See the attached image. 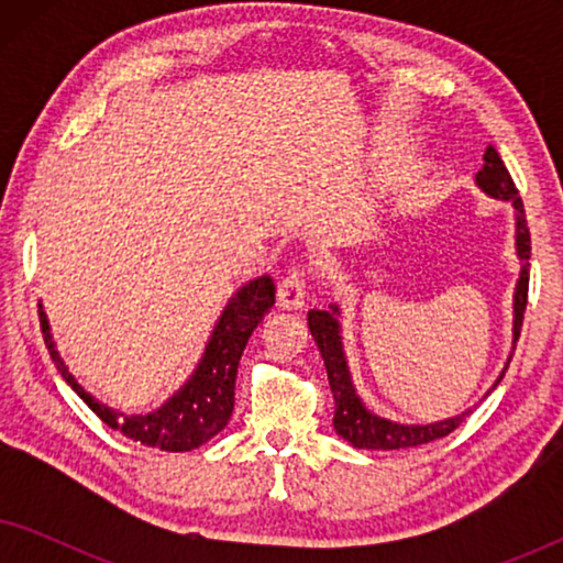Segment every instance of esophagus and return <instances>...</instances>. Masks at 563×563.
Wrapping results in <instances>:
<instances>
[{"label": "esophagus", "instance_id": "1", "mask_svg": "<svg viewBox=\"0 0 563 563\" xmlns=\"http://www.w3.org/2000/svg\"><path fill=\"white\" fill-rule=\"evenodd\" d=\"M307 295V274L302 268H291V272L279 282V289H276V297H279V305L284 310H299L305 305Z\"/></svg>", "mask_w": 563, "mask_h": 563}]
</instances>
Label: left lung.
<instances>
[{"instance_id":"1","label":"left lung","mask_w":563,"mask_h":563,"mask_svg":"<svg viewBox=\"0 0 563 563\" xmlns=\"http://www.w3.org/2000/svg\"><path fill=\"white\" fill-rule=\"evenodd\" d=\"M476 184H479V187L495 199L512 202L515 212H518V256L522 261V272H520L518 289H515V328H512L515 343H518L520 328H522V314H526V305H528L530 230L526 222V210H522L520 191H518V187H515V181H512L510 172H507L505 161L499 158V153L492 148V145L484 151V166H482V172L476 174ZM335 312H338V307H333L330 312L312 310L310 314H307V325H310V333L314 338V343H318L320 356H322V361H325L330 389H333L335 433L345 438L353 449H372V451L415 449V445L438 441V438H445L449 433H453V430H456L461 422L472 415V410H466V412H461L459 418L430 422V426H399V422L376 418L374 412H368L351 384L349 366H345L343 345H341V328H338ZM507 366H510V358H507ZM507 366H505V372H507ZM505 372L499 374L495 387L503 382Z\"/></svg>"}]
</instances>
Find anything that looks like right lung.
<instances>
[{"instance_id": "1", "label": "right lung", "mask_w": 563, "mask_h": 563, "mask_svg": "<svg viewBox=\"0 0 563 563\" xmlns=\"http://www.w3.org/2000/svg\"><path fill=\"white\" fill-rule=\"evenodd\" d=\"M276 297V287L268 276L245 284L238 295L230 299V305L222 312V318L214 328V333L207 343L202 364L187 382V387L168 399L164 407H158L151 415H122L110 407L99 405L95 397L87 395L79 382L68 374L64 358L58 356L56 343H53L48 318L41 310V330L45 338V349H48L53 364L60 376L68 382L76 395L89 405V410L97 415L104 426L118 430L130 441L151 445L161 451H191L218 435L228 426L230 415L235 407V374L241 364L243 349L249 343L253 330L258 322L272 312Z\"/></svg>"}]
</instances>
